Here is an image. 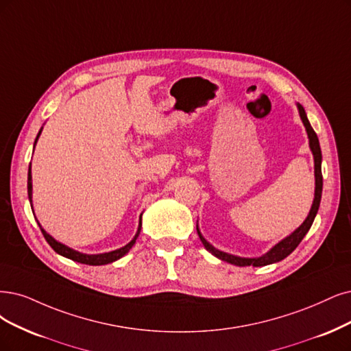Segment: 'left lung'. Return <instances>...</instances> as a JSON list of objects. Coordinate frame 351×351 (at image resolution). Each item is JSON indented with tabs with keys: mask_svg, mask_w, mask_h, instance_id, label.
I'll use <instances>...</instances> for the list:
<instances>
[{
	"mask_svg": "<svg viewBox=\"0 0 351 351\" xmlns=\"http://www.w3.org/2000/svg\"><path fill=\"white\" fill-rule=\"evenodd\" d=\"M298 110H300V115H301V119H302V123H304V125L306 128L308 138H309V147H311V150H313L314 160H315V198H314L313 206H311V211H309L306 219L302 223V226L300 228H296L289 237H287L285 240H282L280 243H278L275 247L271 249L270 252H267L265 256L257 257V258L237 257V256L227 254L224 252H219V250L214 249L213 245L201 236V232H199V230L197 227L198 236H199V239H201V241L204 244V247L208 250V252H211L215 257L221 258V261H224V262H228V263L236 265V266H254V267L266 266V265L280 262V261H283L285 257H288L298 247V244L302 241V239L305 237V234L309 231L311 226H313V223H314V218H315V215L318 213V208H319L321 193H322V173H321V159H322V156H321V147H319V141H318L317 133L314 132V128L311 127V124H309V121L306 119L305 110H304V107L301 106V104H298Z\"/></svg>",
	"mask_w": 351,
	"mask_h": 351,
	"instance_id": "8db88e82",
	"label": "left lung"
}]
</instances>
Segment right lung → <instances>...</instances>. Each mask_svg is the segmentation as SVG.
Wrapping results in <instances>:
<instances>
[{
	"label": "right lung",
	"instance_id": "right-lung-1",
	"mask_svg": "<svg viewBox=\"0 0 351 351\" xmlns=\"http://www.w3.org/2000/svg\"><path fill=\"white\" fill-rule=\"evenodd\" d=\"M38 136H40V132H38V134L36 137V141H37ZM27 192H29V199L32 202V172H30V169H29V178H27ZM38 227H40V224H38ZM40 230L43 232L46 241L50 244V247L53 249L58 254L68 257V258H71V261L77 262V263H84V265H89V266H101V265H108V263H112L115 261H119L120 257H123L125 253H128L130 249L133 247V244L136 243V240H137V237L140 234V230H141V217H140V224H138V230L136 232L134 239L130 241L128 244H125L124 247H121L119 250L110 252V253H104V254H84V253H80V252H76V250H72V249L68 247V245H64V244L56 241L51 236H49L42 227H40Z\"/></svg>",
	"mask_w": 351,
	"mask_h": 351
}]
</instances>
